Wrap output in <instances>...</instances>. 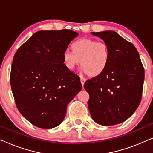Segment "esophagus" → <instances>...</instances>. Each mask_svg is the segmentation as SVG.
Returning a JSON list of instances; mask_svg holds the SVG:
<instances>
[{"label": "esophagus", "instance_id": "1", "mask_svg": "<svg viewBox=\"0 0 153 153\" xmlns=\"http://www.w3.org/2000/svg\"><path fill=\"white\" fill-rule=\"evenodd\" d=\"M80 81H81V84H82V85H83V84H84V83H85V79L83 78V77H81Z\"/></svg>", "mask_w": 153, "mask_h": 153}]
</instances>
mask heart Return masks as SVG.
I'll return each mask as SVG.
<instances>
[{"mask_svg":"<svg viewBox=\"0 0 153 153\" xmlns=\"http://www.w3.org/2000/svg\"><path fill=\"white\" fill-rule=\"evenodd\" d=\"M71 48L72 51L65 50L62 53L65 65L70 70H74L80 62L83 72L93 76L101 74L106 70L110 51L105 42L81 39L73 42Z\"/></svg>","mask_w":153,"mask_h":153,"instance_id":"b5f03b06","label":"heart"}]
</instances>
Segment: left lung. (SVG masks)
Wrapping results in <instances>:
<instances>
[{
	"label": "left lung",
	"mask_w": 153,
	"mask_h": 153,
	"mask_svg": "<svg viewBox=\"0 0 153 153\" xmlns=\"http://www.w3.org/2000/svg\"><path fill=\"white\" fill-rule=\"evenodd\" d=\"M108 46L106 70L84 83L92 118L102 125L119 124L128 119L141 100L144 68L133 44L111 30L91 33Z\"/></svg>",
	"instance_id": "obj_1"
}]
</instances>
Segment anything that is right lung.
I'll return each instance as SVG.
<instances>
[{"instance_id": "obj_1", "label": "right lung", "mask_w": 153, "mask_h": 153, "mask_svg": "<svg viewBox=\"0 0 153 153\" xmlns=\"http://www.w3.org/2000/svg\"><path fill=\"white\" fill-rule=\"evenodd\" d=\"M79 33L63 29L35 33L14 54L10 84L16 107L42 129L62 122L67 105L82 88L80 78L65 65L62 53Z\"/></svg>"}]
</instances>
